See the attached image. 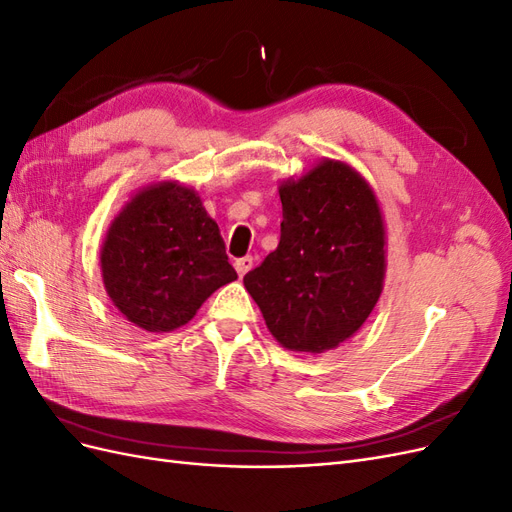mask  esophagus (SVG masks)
I'll return each mask as SVG.
<instances>
[{"label": "esophagus", "mask_w": 512, "mask_h": 512, "mask_svg": "<svg viewBox=\"0 0 512 512\" xmlns=\"http://www.w3.org/2000/svg\"><path fill=\"white\" fill-rule=\"evenodd\" d=\"M252 267H254V258L252 256H243V258L235 260V269H237L239 277H243Z\"/></svg>", "instance_id": "1"}]
</instances>
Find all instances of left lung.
<instances>
[{"label":"left lung","instance_id":"obj_1","mask_svg":"<svg viewBox=\"0 0 512 512\" xmlns=\"http://www.w3.org/2000/svg\"><path fill=\"white\" fill-rule=\"evenodd\" d=\"M277 250L243 277L271 335L288 350L322 352L346 342L378 303L384 224L365 179L322 162L280 188Z\"/></svg>","mask_w":512,"mask_h":512}]
</instances>
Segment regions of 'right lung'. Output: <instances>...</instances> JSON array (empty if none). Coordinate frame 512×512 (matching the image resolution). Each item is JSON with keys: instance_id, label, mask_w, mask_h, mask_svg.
<instances>
[{"instance_id": "1", "label": "right lung", "mask_w": 512, "mask_h": 512, "mask_svg": "<svg viewBox=\"0 0 512 512\" xmlns=\"http://www.w3.org/2000/svg\"><path fill=\"white\" fill-rule=\"evenodd\" d=\"M108 297L136 327L173 331L235 282L226 245L194 190L160 183L119 213L102 247Z\"/></svg>"}]
</instances>
